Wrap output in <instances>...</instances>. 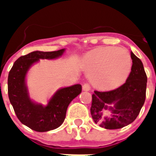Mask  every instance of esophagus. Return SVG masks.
Returning a JSON list of instances; mask_svg holds the SVG:
<instances>
[{
	"instance_id": "esophagus-1",
	"label": "esophagus",
	"mask_w": 156,
	"mask_h": 156,
	"mask_svg": "<svg viewBox=\"0 0 156 156\" xmlns=\"http://www.w3.org/2000/svg\"><path fill=\"white\" fill-rule=\"evenodd\" d=\"M90 90V87L88 83H84V84L83 85V90H84V91H89Z\"/></svg>"
}]
</instances>
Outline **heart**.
Wrapping results in <instances>:
<instances>
[{
  "mask_svg": "<svg viewBox=\"0 0 156 156\" xmlns=\"http://www.w3.org/2000/svg\"><path fill=\"white\" fill-rule=\"evenodd\" d=\"M131 68V56L123 48H98L85 58V69L90 81L101 90H112L123 84Z\"/></svg>",
  "mask_w": 156,
  "mask_h": 156,
  "instance_id": "1",
  "label": "heart"
}]
</instances>
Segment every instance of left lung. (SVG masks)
<instances>
[{
  "mask_svg": "<svg viewBox=\"0 0 156 156\" xmlns=\"http://www.w3.org/2000/svg\"><path fill=\"white\" fill-rule=\"evenodd\" d=\"M130 55L131 72L124 84L110 91L94 90L92 94V119L105 129H120L130 124L145 101L147 76L144 66L133 52Z\"/></svg>",
  "mask_w": 156,
  "mask_h": 156,
  "instance_id": "obj_1",
  "label": "left lung"
}]
</instances>
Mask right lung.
<instances>
[{"label": "right lung", "instance_id": "right-lung-1", "mask_svg": "<svg viewBox=\"0 0 156 156\" xmlns=\"http://www.w3.org/2000/svg\"><path fill=\"white\" fill-rule=\"evenodd\" d=\"M66 49L56 51H36L18 58L9 72L8 98L19 121L37 132H46L59 127L66 118L69 105L82 91L80 84L60 88L49 99L47 105L32 100L27 85L29 70L40 59H56Z\"/></svg>", "mask_w": 156, "mask_h": 156}]
</instances>
